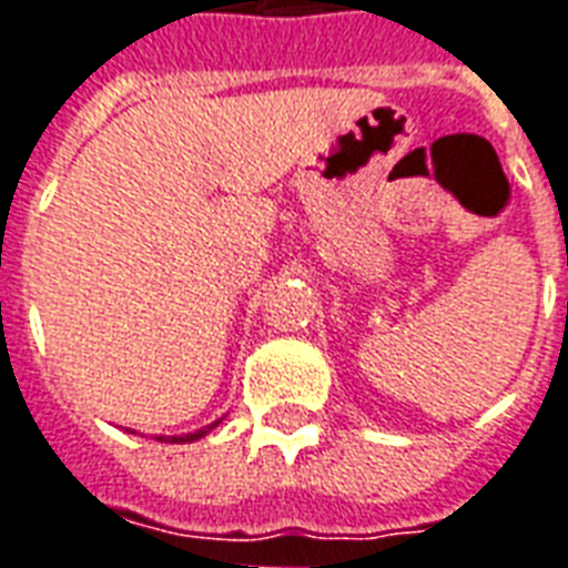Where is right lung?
Returning a JSON list of instances; mask_svg holds the SVG:
<instances>
[{
  "instance_id": "add662e5",
  "label": "right lung",
  "mask_w": 568,
  "mask_h": 568,
  "mask_svg": "<svg viewBox=\"0 0 568 568\" xmlns=\"http://www.w3.org/2000/svg\"><path fill=\"white\" fill-rule=\"evenodd\" d=\"M221 422V419H219ZM219 422H212V425H206V428H200V430H194V434H182V437H155V440H164V443H194V440H200V437H206L209 430L212 428H219ZM131 434H134V430H131Z\"/></svg>"
}]
</instances>
